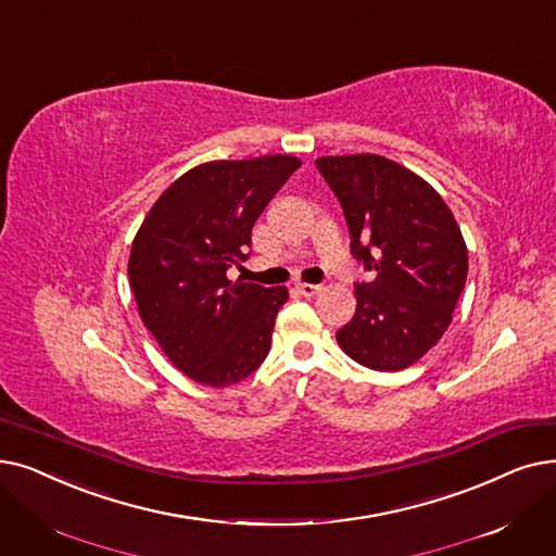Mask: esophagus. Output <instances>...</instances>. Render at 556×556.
<instances>
[{
    "instance_id": "obj_1",
    "label": "esophagus",
    "mask_w": 556,
    "mask_h": 556,
    "mask_svg": "<svg viewBox=\"0 0 556 556\" xmlns=\"http://www.w3.org/2000/svg\"><path fill=\"white\" fill-rule=\"evenodd\" d=\"M295 291L300 293V295H304V298H313V295H318L320 291H323V286H318V283H298L295 286Z\"/></svg>"
}]
</instances>
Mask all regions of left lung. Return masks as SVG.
I'll use <instances>...</instances> for the list:
<instances>
[{"label": "left lung", "mask_w": 556, "mask_h": 556, "mask_svg": "<svg viewBox=\"0 0 556 556\" xmlns=\"http://www.w3.org/2000/svg\"><path fill=\"white\" fill-rule=\"evenodd\" d=\"M343 206L352 254L377 277L356 283L341 350L370 370L414 366L452 323L468 277V248L450 206L422 177L379 154L320 156Z\"/></svg>", "instance_id": "8db88e82"}]
</instances>
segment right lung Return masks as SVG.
I'll list each match as a JSON object with an SVG mask.
<instances>
[{"label": "right lung", "mask_w": 556, "mask_h": 556, "mask_svg": "<svg viewBox=\"0 0 556 556\" xmlns=\"http://www.w3.org/2000/svg\"><path fill=\"white\" fill-rule=\"evenodd\" d=\"M302 161L265 154L208 161L163 190L131 243L129 286L163 354L192 381L225 389L270 352L288 288L229 279L252 227Z\"/></svg>", "instance_id": "add662e5"}]
</instances>
